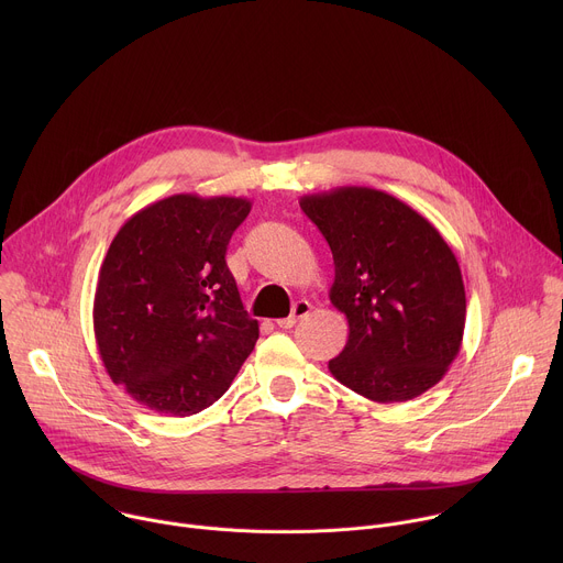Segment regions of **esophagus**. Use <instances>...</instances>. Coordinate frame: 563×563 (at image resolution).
I'll list each match as a JSON object with an SVG mask.
<instances>
[{"instance_id": "obj_1", "label": "esophagus", "mask_w": 563, "mask_h": 563, "mask_svg": "<svg viewBox=\"0 0 563 563\" xmlns=\"http://www.w3.org/2000/svg\"><path fill=\"white\" fill-rule=\"evenodd\" d=\"M309 311H311V302H309V300H296V302H294V307H291V313H289L287 318L276 320V323H278V328L289 330V328H294V325L298 323L300 318L309 316Z\"/></svg>"}]
</instances>
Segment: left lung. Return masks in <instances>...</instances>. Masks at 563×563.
Wrapping results in <instances>:
<instances>
[{
  "instance_id": "left-lung-1",
  "label": "left lung",
  "mask_w": 563,
  "mask_h": 563,
  "mask_svg": "<svg viewBox=\"0 0 563 563\" xmlns=\"http://www.w3.org/2000/svg\"><path fill=\"white\" fill-rule=\"evenodd\" d=\"M334 256L332 305L350 339L330 361L345 387L404 404L437 385L465 328L459 263L441 233L412 207L369 187L300 198Z\"/></svg>"
}]
</instances>
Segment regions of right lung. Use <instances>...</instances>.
I'll list each match as a JSON object with an SVG mask.
<instances>
[{"label":"right lung","instance_id":"1","mask_svg":"<svg viewBox=\"0 0 563 563\" xmlns=\"http://www.w3.org/2000/svg\"><path fill=\"white\" fill-rule=\"evenodd\" d=\"M245 198L178 194L131 216L100 267L93 328L100 358L137 404L191 417L229 389L258 341L227 245Z\"/></svg>","mask_w":563,"mask_h":563}]
</instances>
